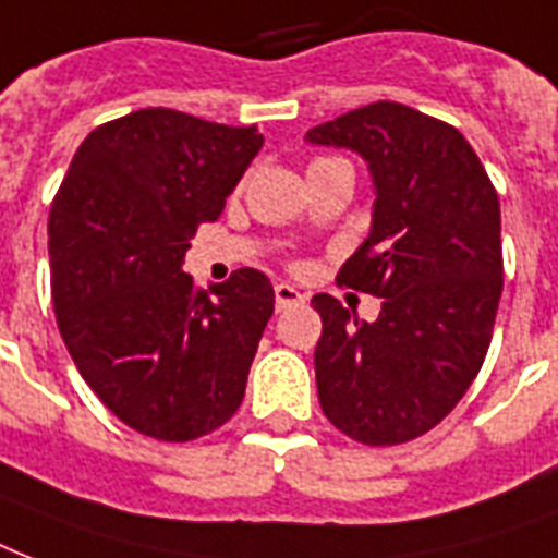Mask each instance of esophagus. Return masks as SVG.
Masks as SVG:
<instances>
[{
    "mask_svg": "<svg viewBox=\"0 0 558 558\" xmlns=\"http://www.w3.org/2000/svg\"><path fill=\"white\" fill-rule=\"evenodd\" d=\"M274 293H276V311H284V308H291V305H302V302H305V296H302V293L288 282L276 284Z\"/></svg>",
    "mask_w": 558,
    "mask_h": 558,
    "instance_id": "34e87169",
    "label": "esophagus"
}]
</instances>
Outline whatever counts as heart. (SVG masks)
Instances as JSON below:
<instances>
[{
    "label": "heart",
    "mask_w": 558,
    "mask_h": 558,
    "mask_svg": "<svg viewBox=\"0 0 558 558\" xmlns=\"http://www.w3.org/2000/svg\"><path fill=\"white\" fill-rule=\"evenodd\" d=\"M317 162H323V159H317ZM311 166H314V162H311Z\"/></svg>",
    "instance_id": "1"
}]
</instances>
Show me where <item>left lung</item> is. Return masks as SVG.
Returning <instances> with one entry per match:
<instances>
[{
    "label": "left lung",
    "instance_id": "1",
    "mask_svg": "<svg viewBox=\"0 0 558 558\" xmlns=\"http://www.w3.org/2000/svg\"><path fill=\"white\" fill-rule=\"evenodd\" d=\"M308 142L369 166L373 230L338 284L384 300L375 323L328 293L311 300L319 408L355 442H410L457 408L489 352L504 291L498 192L463 133L404 104L357 107Z\"/></svg>",
    "mask_w": 558,
    "mask_h": 558
}]
</instances>
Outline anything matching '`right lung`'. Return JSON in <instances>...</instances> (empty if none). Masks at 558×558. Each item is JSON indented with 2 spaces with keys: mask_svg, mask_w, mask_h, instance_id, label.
Masks as SVG:
<instances>
[{
  "mask_svg": "<svg viewBox=\"0 0 558 558\" xmlns=\"http://www.w3.org/2000/svg\"><path fill=\"white\" fill-rule=\"evenodd\" d=\"M262 145L256 124L136 110L81 142L51 203L60 338L95 396L162 442L230 422L274 314L262 270L241 267L215 296L183 274L189 241L223 211Z\"/></svg>",
  "mask_w": 558,
  "mask_h": 558,
  "instance_id": "add662e5",
  "label": "right lung"
}]
</instances>
